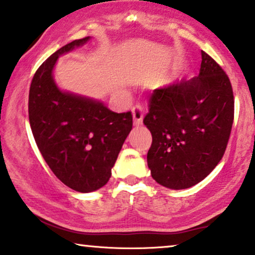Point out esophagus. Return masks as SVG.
Wrapping results in <instances>:
<instances>
[{"instance_id":"1","label":"esophagus","mask_w":255,"mask_h":255,"mask_svg":"<svg viewBox=\"0 0 255 255\" xmlns=\"http://www.w3.org/2000/svg\"><path fill=\"white\" fill-rule=\"evenodd\" d=\"M131 112H132V118H134V125H136V126H138V125H142L143 112H142L141 106H138V105L134 106V107H132Z\"/></svg>"}]
</instances>
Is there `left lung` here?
Returning <instances> with one entry per match:
<instances>
[{
  "mask_svg": "<svg viewBox=\"0 0 255 255\" xmlns=\"http://www.w3.org/2000/svg\"><path fill=\"white\" fill-rule=\"evenodd\" d=\"M200 73L156 89L143 124L152 135L146 160L159 185L189 188L216 167L234 124L235 100L228 75L201 51Z\"/></svg>",
  "mask_w": 255,
  "mask_h": 255,
  "instance_id": "1",
  "label": "left lung"
}]
</instances>
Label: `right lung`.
I'll list each match as a JSON object with an SVG mask.
<instances>
[{
	"label": "right lung",
	"instance_id": "obj_1",
	"mask_svg": "<svg viewBox=\"0 0 255 255\" xmlns=\"http://www.w3.org/2000/svg\"><path fill=\"white\" fill-rule=\"evenodd\" d=\"M90 40L67 44L38 68L28 93V119L45 162L64 185L89 193L110 180L132 127L130 112L116 113L102 102L60 90L53 78L56 60Z\"/></svg>",
	"mask_w": 255,
	"mask_h": 255
}]
</instances>
